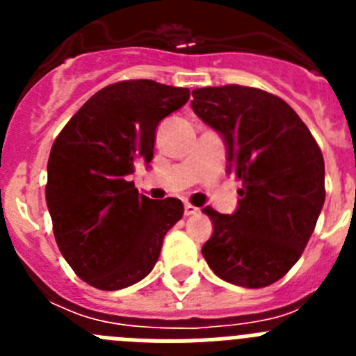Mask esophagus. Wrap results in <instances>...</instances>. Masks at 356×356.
<instances>
[{
	"label": "esophagus",
	"instance_id": "esophagus-1",
	"mask_svg": "<svg viewBox=\"0 0 356 356\" xmlns=\"http://www.w3.org/2000/svg\"><path fill=\"white\" fill-rule=\"evenodd\" d=\"M197 207L191 205V203H185V216H194V213H197Z\"/></svg>",
	"mask_w": 356,
	"mask_h": 356
}]
</instances>
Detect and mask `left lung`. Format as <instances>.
<instances>
[{"label": "left lung", "instance_id": "8db88e82", "mask_svg": "<svg viewBox=\"0 0 356 356\" xmlns=\"http://www.w3.org/2000/svg\"><path fill=\"white\" fill-rule=\"evenodd\" d=\"M194 114L219 131L228 172L242 181L232 216L207 207L213 234L201 250L234 285L260 289L300 260L325 205V160L300 115L266 90L242 85L193 90Z\"/></svg>", "mask_w": 356, "mask_h": 356}]
</instances>
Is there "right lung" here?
Returning a JSON list of instances; mask_svg holds the SVG:
<instances>
[{
    "label": "right lung",
    "instance_id": "obj_1",
    "mask_svg": "<svg viewBox=\"0 0 356 356\" xmlns=\"http://www.w3.org/2000/svg\"><path fill=\"white\" fill-rule=\"evenodd\" d=\"M188 96L153 80L118 81L97 90L53 143L46 184L53 234L92 287L119 291L146 278L184 216L180 200H149L128 176L137 162H151L159 122Z\"/></svg>",
    "mask_w": 356,
    "mask_h": 356
}]
</instances>
